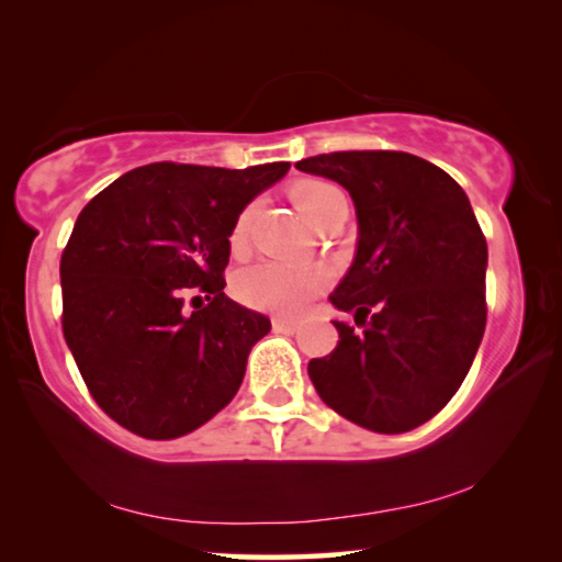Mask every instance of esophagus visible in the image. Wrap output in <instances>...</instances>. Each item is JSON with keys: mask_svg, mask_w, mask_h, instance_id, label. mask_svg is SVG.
<instances>
[{"mask_svg": "<svg viewBox=\"0 0 562 562\" xmlns=\"http://www.w3.org/2000/svg\"><path fill=\"white\" fill-rule=\"evenodd\" d=\"M272 327H274V333H284V335H292L297 329V325L292 323V319H282V317H274Z\"/></svg>", "mask_w": 562, "mask_h": 562, "instance_id": "1", "label": "esophagus"}]
</instances>
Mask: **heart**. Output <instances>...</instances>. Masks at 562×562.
Instances as JSON below:
<instances>
[{"label": "heart", "mask_w": 562, "mask_h": 562, "mask_svg": "<svg viewBox=\"0 0 562 562\" xmlns=\"http://www.w3.org/2000/svg\"><path fill=\"white\" fill-rule=\"evenodd\" d=\"M292 200H295L302 215L315 225L333 204L345 200V192L327 180H302L292 187ZM252 212L255 204H247L237 215L233 233H229V243L235 247L245 243ZM327 282L329 272L319 265L262 260L237 272L235 292L249 307L284 317H297L327 288Z\"/></svg>", "instance_id": "heart-1"}]
</instances>
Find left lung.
Here are the masks:
<instances>
[{"label": "left lung", "instance_id": "1", "mask_svg": "<svg viewBox=\"0 0 562 562\" xmlns=\"http://www.w3.org/2000/svg\"><path fill=\"white\" fill-rule=\"evenodd\" d=\"M300 172L342 184L358 215V252L333 305L337 347L310 360L327 407L397 435L438 415L483 340L487 243L468 194L423 157L387 149L300 159Z\"/></svg>", "mask_w": 562, "mask_h": 562}]
</instances>
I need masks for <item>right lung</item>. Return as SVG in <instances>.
<instances>
[{
	"label": "right lung",
	"instance_id": "right-lung-1",
	"mask_svg": "<svg viewBox=\"0 0 562 562\" xmlns=\"http://www.w3.org/2000/svg\"><path fill=\"white\" fill-rule=\"evenodd\" d=\"M288 169L155 162L79 212L59 262L61 333L89 395L130 432L182 438L237 395L270 319L225 295L229 233ZM192 291L209 305L187 314Z\"/></svg>",
	"mask_w": 562,
	"mask_h": 562
}]
</instances>
